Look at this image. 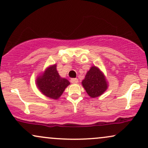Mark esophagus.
I'll return each instance as SVG.
<instances>
[{"label": "esophagus", "instance_id": "esophagus-1", "mask_svg": "<svg viewBox=\"0 0 148 148\" xmlns=\"http://www.w3.org/2000/svg\"><path fill=\"white\" fill-rule=\"evenodd\" d=\"M70 81L73 84H76L78 82V78H72Z\"/></svg>", "mask_w": 148, "mask_h": 148}]
</instances>
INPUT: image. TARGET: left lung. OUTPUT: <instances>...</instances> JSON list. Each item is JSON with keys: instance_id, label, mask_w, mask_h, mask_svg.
<instances>
[{"instance_id": "8db88e82", "label": "left lung", "mask_w": 148, "mask_h": 148, "mask_svg": "<svg viewBox=\"0 0 148 148\" xmlns=\"http://www.w3.org/2000/svg\"><path fill=\"white\" fill-rule=\"evenodd\" d=\"M82 84L91 98L101 95L108 86L103 73L96 66H92L88 71Z\"/></svg>"}]
</instances>
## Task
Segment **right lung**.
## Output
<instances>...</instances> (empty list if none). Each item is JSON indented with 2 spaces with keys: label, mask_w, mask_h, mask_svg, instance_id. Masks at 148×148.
<instances>
[{
  "label": "right lung",
  "mask_w": 148,
  "mask_h": 148,
  "mask_svg": "<svg viewBox=\"0 0 148 148\" xmlns=\"http://www.w3.org/2000/svg\"><path fill=\"white\" fill-rule=\"evenodd\" d=\"M56 67V64L49 66L36 78L38 89L46 97L53 99H58L70 84L68 80L59 75Z\"/></svg>",
  "instance_id": "add662e5"
}]
</instances>
